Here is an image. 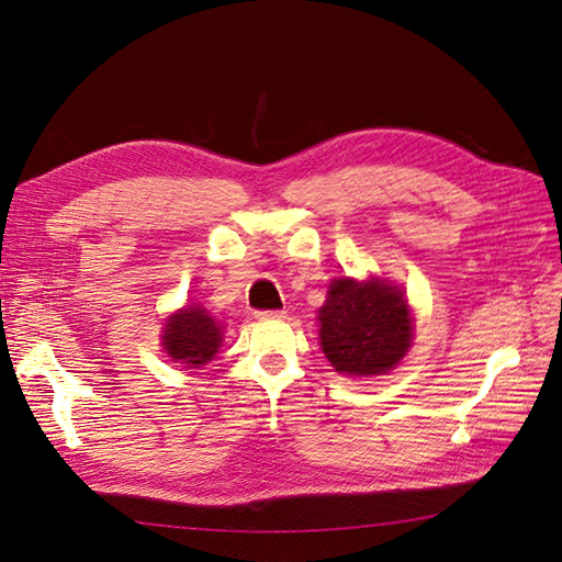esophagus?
Segmentation results:
<instances>
[{"instance_id":"obj_1","label":"esophagus","mask_w":562,"mask_h":562,"mask_svg":"<svg viewBox=\"0 0 562 562\" xmlns=\"http://www.w3.org/2000/svg\"><path fill=\"white\" fill-rule=\"evenodd\" d=\"M285 316V312L283 310H269V312H255V318H262V321H267V318H283Z\"/></svg>"}]
</instances>
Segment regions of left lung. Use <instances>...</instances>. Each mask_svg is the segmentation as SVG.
<instances>
[{
    "instance_id": "obj_1",
    "label": "left lung",
    "mask_w": 562,
    "mask_h": 562,
    "mask_svg": "<svg viewBox=\"0 0 562 562\" xmlns=\"http://www.w3.org/2000/svg\"><path fill=\"white\" fill-rule=\"evenodd\" d=\"M318 323L321 349L342 375H386L413 345L407 300L398 285L382 279H335Z\"/></svg>"
}]
</instances>
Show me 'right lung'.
<instances>
[{
	"instance_id": "right-lung-1",
	"label": "right lung",
	"mask_w": 562,
	"mask_h": 562,
	"mask_svg": "<svg viewBox=\"0 0 562 562\" xmlns=\"http://www.w3.org/2000/svg\"><path fill=\"white\" fill-rule=\"evenodd\" d=\"M161 347L168 359L187 370L206 366L223 347V326L201 304H187L184 310L166 318Z\"/></svg>"
}]
</instances>
